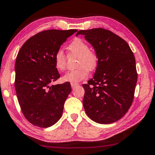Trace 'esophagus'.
Returning <instances> with one entry per match:
<instances>
[{"label": "esophagus", "mask_w": 155, "mask_h": 155, "mask_svg": "<svg viewBox=\"0 0 155 155\" xmlns=\"http://www.w3.org/2000/svg\"><path fill=\"white\" fill-rule=\"evenodd\" d=\"M78 84H77V83H71V88H74L76 86H78Z\"/></svg>", "instance_id": "1"}]
</instances>
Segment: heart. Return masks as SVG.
Here are the masks:
<instances>
[{
    "label": "heart",
    "mask_w": 155,
    "mask_h": 155,
    "mask_svg": "<svg viewBox=\"0 0 155 155\" xmlns=\"http://www.w3.org/2000/svg\"><path fill=\"white\" fill-rule=\"evenodd\" d=\"M69 55H77L76 67L74 70L69 71L63 77L64 81L76 83L84 79L88 74V71H92L98 64V56L95 51L89 49L86 41L77 38L71 41L67 47ZM67 56L62 50H58L54 55V64L59 71H64L66 68Z\"/></svg>",
    "instance_id": "1"
}]
</instances>
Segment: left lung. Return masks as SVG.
Listing matches in <instances>:
<instances>
[{"mask_svg": "<svg viewBox=\"0 0 155 155\" xmlns=\"http://www.w3.org/2000/svg\"><path fill=\"white\" fill-rule=\"evenodd\" d=\"M79 34L98 56L94 76L83 84L85 111L96 123H114L126 114L134 100L138 79L134 53L126 41L109 30H81Z\"/></svg>", "mask_w": 155, "mask_h": 155, "instance_id": "left-lung-1", "label": "left lung"}]
</instances>
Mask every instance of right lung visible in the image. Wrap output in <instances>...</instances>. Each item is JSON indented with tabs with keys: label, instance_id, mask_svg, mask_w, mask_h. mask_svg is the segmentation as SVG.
<instances>
[{
	"label": "right lung",
	"instance_id": "add662e5",
	"mask_svg": "<svg viewBox=\"0 0 155 155\" xmlns=\"http://www.w3.org/2000/svg\"><path fill=\"white\" fill-rule=\"evenodd\" d=\"M77 29H50L39 32L24 43L15 62V87L24 116L41 128L55 124L62 117L71 85H52L60 77L54 55Z\"/></svg>",
	"mask_w": 155,
	"mask_h": 155
}]
</instances>
